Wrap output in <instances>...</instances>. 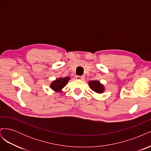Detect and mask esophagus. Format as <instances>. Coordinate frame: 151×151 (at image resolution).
Instances as JSON below:
<instances>
[{"instance_id": "esophagus-1", "label": "esophagus", "mask_w": 151, "mask_h": 151, "mask_svg": "<svg viewBox=\"0 0 151 151\" xmlns=\"http://www.w3.org/2000/svg\"><path fill=\"white\" fill-rule=\"evenodd\" d=\"M76 78L77 79H79V80H83V79H84V76H76Z\"/></svg>"}]
</instances>
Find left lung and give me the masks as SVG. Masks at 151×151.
<instances>
[{
	"instance_id": "8db88e82",
	"label": "left lung",
	"mask_w": 151,
	"mask_h": 151,
	"mask_svg": "<svg viewBox=\"0 0 151 151\" xmlns=\"http://www.w3.org/2000/svg\"><path fill=\"white\" fill-rule=\"evenodd\" d=\"M88 83L90 88L95 93L101 94L104 91V86L100 83V82L98 81H91Z\"/></svg>"
}]
</instances>
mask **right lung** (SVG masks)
I'll use <instances>...</instances> for the list:
<instances>
[{
	"label": "right lung",
	"instance_id": "1",
	"mask_svg": "<svg viewBox=\"0 0 151 151\" xmlns=\"http://www.w3.org/2000/svg\"><path fill=\"white\" fill-rule=\"evenodd\" d=\"M69 79L70 77H60V78H58L55 81H53L50 87L55 92H61V90L66 86Z\"/></svg>",
	"mask_w": 151,
	"mask_h": 151
}]
</instances>
